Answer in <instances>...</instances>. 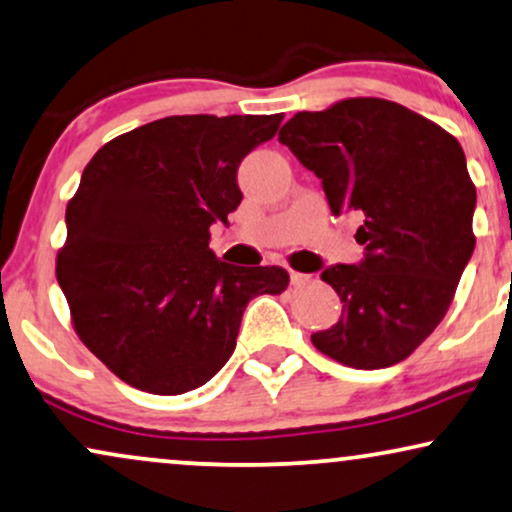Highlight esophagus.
<instances>
[{
    "label": "esophagus",
    "instance_id": "esophagus-1",
    "mask_svg": "<svg viewBox=\"0 0 512 512\" xmlns=\"http://www.w3.org/2000/svg\"><path fill=\"white\" fill-rule=\"evenodd\" d=\"M290 283H293L295 288H302L307 286V283H312V276L302 274V271H290Z\"/></svg>",
    "mask_w": 512,
    "mask_h": 512
}]
</instances>
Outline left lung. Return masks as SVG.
I'll return each mask as SVG.
<instances>
[{
    "label": "left lung",
    "mask_w": 512,
    "mask_h": 512,
    "mask_svg": "<svg viewBox=\"0 0 512 512\" xmlns=\"http://www.w3.org/2000/svg\"><path fill=\"white\" fill-rule=\"evenodd\" d=\"M278 141L323 181L333 215H364L357 241L366 260L321 274L347 314L314 333V347L349 368L399 364L442 323L475 250L477 191L461 144L437 122L371 96L297 113Z\"/></svg>",
    "instance_id": "1"
}]
</instances>
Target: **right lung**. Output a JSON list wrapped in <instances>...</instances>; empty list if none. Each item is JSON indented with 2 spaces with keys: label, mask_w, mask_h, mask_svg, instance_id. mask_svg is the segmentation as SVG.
Listing matches in <instances>:
<instances>
[{
  "label": "right lung",
  "mask_w": 512,
  "mask_h": 512,
  "mask_svg": "<svg viewBox=\"0 0 512 512\" xmlns=\"http://www.w3.org/2000/svg\"><path fill=\"white\" fill-rule=\"evenodd\" d=\"M281 120L172 115L84 167L56 278L77 338L122 383L151 394L205 385L234 354L252 297L288 288L283 267H236L210 250V224L243 198L238 165Z\"/></svg>",
  "instance_id": "obj_1"
}]
</instances>
